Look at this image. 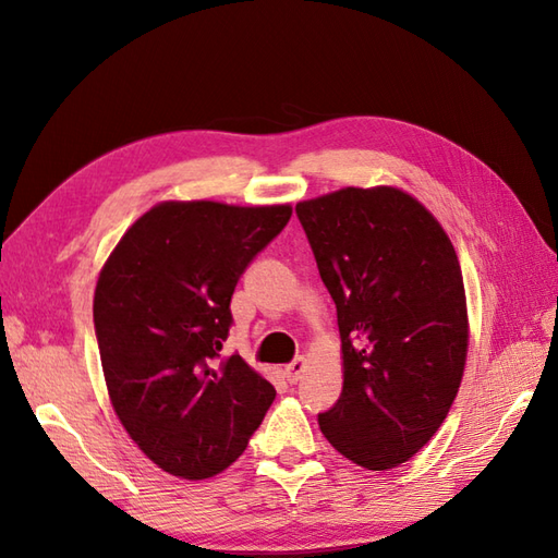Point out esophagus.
Here are the masks:
<instances>
[{
    "instance_id": "34e87169",
    "label": "esophagus",
    "mask_w": 558,
    "mask_h": 558,
    "mask_svg": "<svg viewBox=\"0 0 558 558\" xmlns=\"http://www.w3.org/2000/svg\"><path fill=\"white\" fill-rule=\"evenodd\" d=\"M304 366H306L304 357H294L290 364H286V369H282V374H286V378H288L290 384H298L300 378H302V374H304Z\"/></svg>"
}]
</instances>
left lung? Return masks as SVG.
I'll return each mask as SVG.
<instances>
[{
  "label": "left lung",
  "instance_id": "1",
  "mask_svg": "<svg viewBox=\"0 0 558 558\" xmlns=\"http://www.w3.org/2000/svg\"><path fill=\"white\" fill-rule=\"evenodd\" d=\"M294 213L342 340V393L318 426L357 465L398 468L444 424L465 369L456 248L432 213L393 186H348Z\"/></svg>",
  "mask_w": 558,
  "mask_h": 558
}]
</instances>
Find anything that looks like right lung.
Here are the masks:
<instances>
[{"mask_svg":"<svg viewBox=\"0 0 558 558\" xmlns=\"http://www.w3.org/2000/svg\"><path fill=\"white\" fill-rule=\"evenodd\" d=\"M290 216V206L170 201L126 230L100 272L93 324L112 408L170 475L206 480L232 465L276 398L220 350L236 282Z\"/></svg>","mask_w":558,"mask_h":558,"instance_id":"right-lung-1","label":"right lung"}]
</instances>
